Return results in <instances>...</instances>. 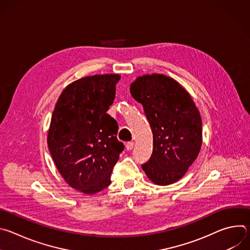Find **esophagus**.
Wrapping results in <instances>:
<instances>
[{
	"mask_svg": "<svg viewBox=\"0 0 250 250\" xmlns=\"http://www.w3.org/2000/svg\"><path fill=\"white\" fill-rule=\"evenodd\" d=\"M133 146H134V142H132V141L127 142L126 146H125V147H126V149H127V150H131V149L133 148Z\"/></svg>",
	"mask_w": 250,
	"mask_h": 250,
	"instance_id": "obj_1",
	"label": "esophagus"
}]
</instances>
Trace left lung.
I'll return each mask as SVG.
<instances>
[{
	"label": "left lung",
	"mask_w": 250,
	"mask_h": 250,
	"mask_svg": "<svg viewBox=\"0 0 250 250\" xmlns=\"http://www.w3.org/2000/svg\"><path fill=\"white\" fill-rule=\"evenodd\" d=\"M130 94L144 106L153 134V151L141 167L154 184L180 180L202 146V120L190 94L163 74L137 77Z\"/></svg>",
	"instance_id": "8db88e82"
}]
</instances>
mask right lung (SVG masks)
Returning a JSON list of instances; mask_svg holds the SVG:
<instances>
[{
  "instance_id": "obj_1",
  "label": "right lung",
  "mask_w": 250,
  "mask_h": 250,
  "mask_svg": "<svg viewBox=\"0 0 250 250\" xmlns=\"http://www.w3.org/2000/svg\"><path fill=\"white\" fill-rule=\"evenodd\" d=\"M119 74L94 75L69 84L55 104L47 144L66 183L92 195L111 184L125 146L118 123L106 114L116 97Z\"/></svg>"
}]
</instances>
